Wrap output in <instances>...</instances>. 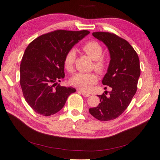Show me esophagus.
<instances>
[{"label": "esophagus", "instance_id": "1", "mask_svg": "<svg viewBox=\"0 0 160 160\" xmlns=\"http://www.w3.org/2000/svg\"><path fill=\"white\" fill-rule=\"evenodd\" d=\"M78 92L81 93L84 97H86V98H87V97L90 96V94L89 93H88V92H85V91H81V90H79Z\"/></svg>", "mask_w": 160, "mask_h": 160}]
</instances>
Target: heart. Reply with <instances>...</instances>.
Returning <instances> with one entry per match:
<instances>
[{
    "label": "heart",
    "instance_id": "b5f03b06",
    "mask_svg": "<svg viewBox=\"0 0 160 160\" xmlns=\"http://www.w3.org/2000/svg\"><path fill=\"white\" fill-rule=\"evenodd\" d=\"M82 50L94 61L93 67L99 72H103L107 67V61L103 55V47L100 43L96 41L87 42L82 46ZM76 53L73 49L67 52L63 59L65 68L69 71L73 69ZM98 76L93 72H78L70 79L72 85L83 91L89 90L92 86L98 82Z\"/></svg>",
    "mask_w": 160,
    "mask_h": 160
}]
</instances>
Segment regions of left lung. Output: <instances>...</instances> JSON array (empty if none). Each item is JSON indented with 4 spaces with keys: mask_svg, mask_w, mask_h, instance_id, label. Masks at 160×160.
Instances as JSON below:
<instances>
[{
    "mask_svg": "<svg viewBox=\"0 0 160 160\" xmlns=\"http://www.w3.org/2000/svg\"><path fill=\"white\" fill-rule=\"evenodd\" d=\"M93 35L108 47L111 60L102 83L111 91L98 95L100 103L89 109L91 115L100 121L115 119L128 108L137 91L140 76L139 57L123 38L108 32H95ZM108 92V91H107Z\"/></svg>",
    "mask_w": 160,
    "mask_h": 160,
    "instance_id": "obj_1",
    "label": "left lung"
}]
</instances>
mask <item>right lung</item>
Wrapping results in <instances>:
<instances>
[{"label": "right lung", "instance_id": "1", "mask_svg": "<svg viewBox=\"0 0 160 160\" xmlns=\"http://www.w3.org/2000/svg\"><path fill=\"white\" fill-rule=\"evenodd\" d=\"M89 31L57 30L33 40L25 49L20 67V84L27 103L36 113L50 116L59 111L73 88L58 84L65 77L66 53Z\"/></svg>", "mask_w": 160, "mask_h": 160}]
</instances>
